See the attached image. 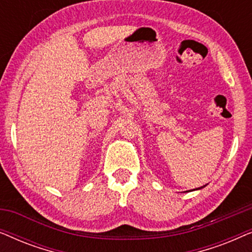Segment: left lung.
<instances>
[{
	"instance_id": "obj_1",
	"label": "left lung",
	"mask_w": 252,
	"mask_h": 252,
	"mask_svg": "<svg viewBox=\"0 0 252 252\" xmlns=\"http://www.w3.org/2000/svg\"><path fill=\"white\" fill-rule=\"evenodd\" d=\"M205 186H206V185H205ZM205 186H203V187H199V188H196V190H197V189H202V188H204ZM192 190H195V189H192ZM192 190H191V191H192ZM189 191H190V190H189Z\"/></svg>"
}]
</instances>
